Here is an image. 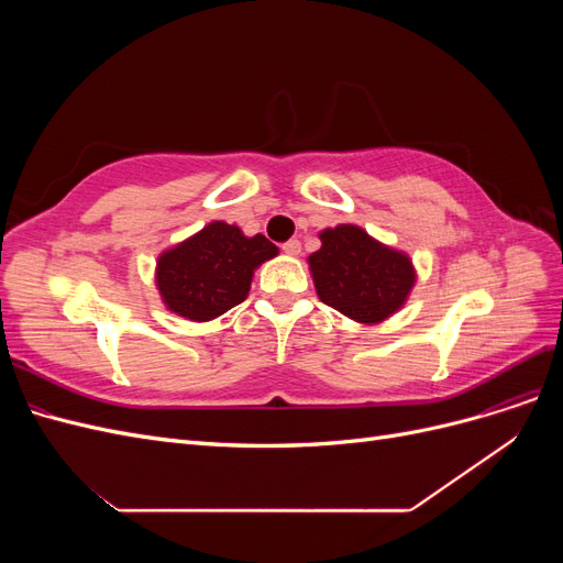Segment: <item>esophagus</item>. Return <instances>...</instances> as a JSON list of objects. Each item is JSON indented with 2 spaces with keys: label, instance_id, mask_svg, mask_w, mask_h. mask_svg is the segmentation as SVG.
Listing matches in <instances>:
<instances>
[{
  "label": "esophagus",
  "instance_id": "esophagus-1",
  "mask_svg": "<svg viewBox=\"0 0 563 563\" xmlns=\"http://www.w3.org/2000/svg\"><path fill=\"white\" fill-rule=\"evenodd\" d=\"M282 251L286 255H300V242L298 240H288L286 244H282Z\"/></svg>",
  "mask_w": 563,
  "mask_h": 563
}]
</instances>
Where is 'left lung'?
Masks as SVG:
<instances>
[{"label":"left lung","instance_id":"1","mask_svg":"<svg viewBox=\"0 0 563 563\" xmlns=\"http://www.w3.org/2000/svg\"><path fill=\"white\" fill-rule=\"evenodd\" d=\"M321 249L308 263L317 296L360 323H380L406 302L416 269L406 253L389 249L356 225L319 234Z\"/></svg>","mask_w":563,"mask_h":563}]
</instances>
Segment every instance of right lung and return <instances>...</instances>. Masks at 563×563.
I'll use <instances>...</instances> for the list:
<instances>
[{
	"mask_svg": "<svg viewBox=\"0 0 563 563\" xmlns=\"http://www.w3.org/2000/svg\"><path fill=\"white\" fill-rule=\"evenodd\" d=\"M279 249L263 234L246 236L223 220L209 223L157 261V288L178 317L209 321L246 300L253 269Z\"/></svg>",
	"mask_w": 563,
	"mask_h": 563,
	"instance_id": "add662e5",
	"label": "right lung"
}]
</instances>
